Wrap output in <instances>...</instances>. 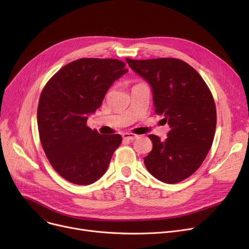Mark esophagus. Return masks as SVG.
<instances>
[{
    "mask_svg": "<svg viewBox=\"0 0 249 249\" xmlns=\"http://www.w3.org/2000/svg\"><path fill=\"white\" fill-rule=\"evenodd\" d=\"M122 136H123V138H124L125 140H130V141L135 140V139L138 138V135L132 134V133H123Z\"/></svg>",
    "mask_w": 249,
    "mask_h": 249,
    "instance_id": "34e87169",
    "label": "esophagus"
}]
</instances>
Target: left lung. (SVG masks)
<instances>
[{"label": "left lung", "instance_id": "8db88e82", "mask_svg": "<svg viewBox=\"0 0 249 249\" xmlns=\"http://www.w3.org/2000/svg\"><path fill=\"white\" fill-rule=\"evenodd\" d=\"M151 87L154 111L171 127L165 140L149 135L152 150L144 159L147 171L165 184L192 176L210 150L216 130L213 96L191 65L176 58L126 59Z\"/></svg>", "mask_w": 249, "mask_h": 249}]
</instances>
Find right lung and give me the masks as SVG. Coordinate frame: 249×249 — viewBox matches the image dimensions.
Here are the masks:
<instances>
[{"label": "right lung", "instance_id": "1", "mask_svg": "<svg viewBox=\"0 0 249 249\" xmlns=\"http://www.w3.org/2000/svg\"><path fill=\"white\" fill-rule=\"evenodd\" d=\"M127 71L118 59L81 58L64 65L42 90L37 109L41 144L52 167L72 184L88 186L102 178L121 144V135H101L87 121Z\"/></svg>", "mask_w": 249, "mask_h": 249}]
</instances>
